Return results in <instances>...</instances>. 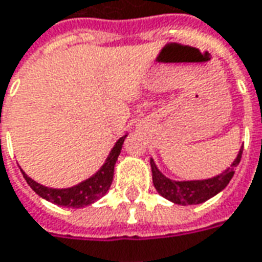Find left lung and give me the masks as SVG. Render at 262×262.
Listing matches in <instances>:
<instances>
[{"mask_svg": "<svg viewBox=\"0 0 262 262\" xmlns=\"http://www.w3.org/2000/svg\"><path fill=\"white\" fill-rule=\"evenodd\" d=\"M242 150L238 152L236 159L233 160V163L226 168L225 171H222L221 174L212 177V179H205V180H189V182H176L166 177L160 171L154 160H150L151 164V173H152V183L156 190L166 198L167 201L177 203V205H199L206 202L210 198H213L215 194L224 190L228 183L231 182L233 177V168L239 164L242 157Z\"/></svg>", "mask_w": 262, "mask_h": 262, "instance_id": "obj_1", "label": "left lung"}]
</instances>
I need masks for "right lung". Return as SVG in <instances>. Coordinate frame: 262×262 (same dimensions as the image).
Masks as SVG:
<instances>
[{
    "instance_id": "right-lung-1",
    "label": "right lung",
    "mask_w": 262,
    "mask_h": 262,
    "mask_svg": "<svg viewBox=\"0 0 262 262\" xmlns=\"http://www.w3.org/2000/svg\"><path fill=\"white\" fill-rule=\"evenodd\" d=\"M127 134L121 137L118 141L115 143L114 148L111 150L110 156L106 161L103 163V166L94 176L89 177L83 180L82 183L76 184L73 187H68V189H52V187H46L43 184L37 183L33 179H30L23 170V176L26 179V182L29 186L34 190V192L43 198L46 201L56 203L59 206H66V208H83L91 203H94L98 199H101L105 193L110 190L112 179H114V167L115 163L118 160L119 152L122 148V144L125 140Z\"/></svg>"
}]
</instances>
